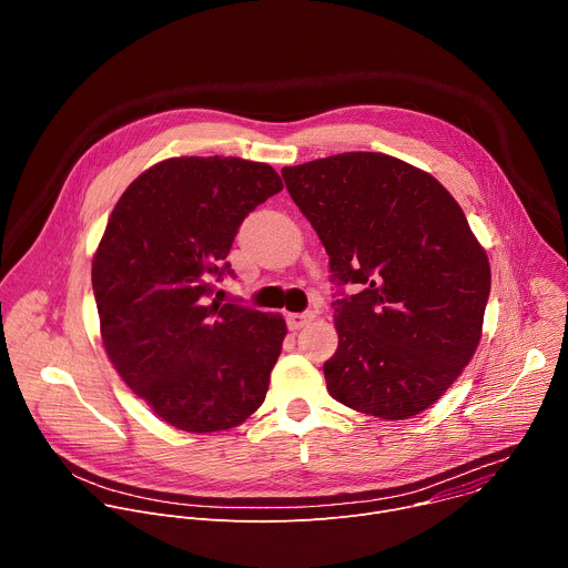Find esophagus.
Listing matches in <instances>:
<instances>
[{"mask_svg": "<svg viewBox=\"0 0 568 568\" xmlns=\"http://www.w3.org/2000/svg\"><path fill=\"white\" fill-rule=\"evenodd\" d=\"M312 318H314L312 312H292V314H287V326H290V331H301Z\"/></svg>", "mask_w": 568, "mask_h": 568, "instance_id": "34e87169", "label": "esophagus"}]
</instances>
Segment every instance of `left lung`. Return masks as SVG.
Listing matches in <instances>:
<instances>
[{
    "instance_id": "1",
    "label": "left lung",
    "mask_w": 568,
    "mask_h": 568,
    "mask_svg": "<svg viewBox=\"0 0 568 568\" xmlns=\"http://www.w3.org/2000/svg\"><path fill=\"white\" fill-rule=\"evenodd\" d=\"M318 233L337 285L328 393L384 420L429 409L476 353L490 296L488 254L449 191L382 152H344L281 171Z\"/></svg>"
}]
</instances>
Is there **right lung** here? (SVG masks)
Wrapping results in <instances>:
<instances>
[{"mask_svg": "<svg viewBox=\"0 0 568 568\" xmlns=\"http://www.w3.org/2000/svg\"><path fill=\"white\" fill-rule=\"evenodd\" d=\"M283 191L237 156H171L119 197L92 261L101 339L121 379L175 429L213 434L263 404L287 335L281 314L217 301L237 226Z\"/></svg>", "mask_w": 568, "mask_h": 568, "instance_id": "right-lung-1", "label": "right lung"}]
</instances>
